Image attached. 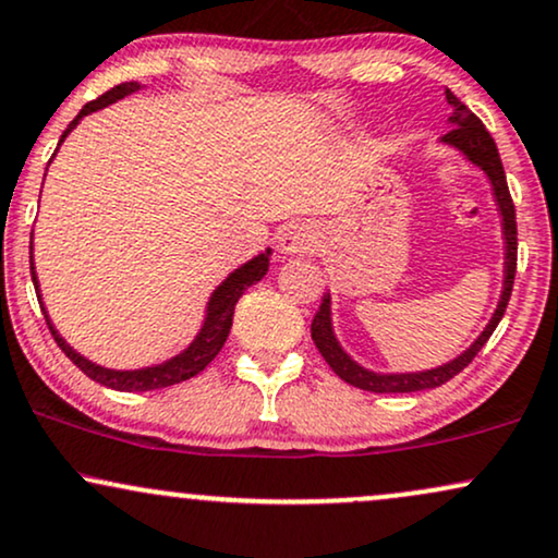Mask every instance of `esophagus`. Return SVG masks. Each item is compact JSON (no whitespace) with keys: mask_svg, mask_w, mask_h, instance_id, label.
I'll use <instances>...</instances> for the list:
<instances>
[{"mask_svg":"<svg viewBox=\"0 0 558 558\" xmlns=\"http://www.w3.org/2000/svg\"><path fill=\"white\" fill-rule=\"evenodd\" d=\"M278 246L283 254H306L314 250V233L304 223H288L280 228Z\"/></svg>","mask_w":558,"mask_h":558,"instance_id":"34e87169","label":"esophagus"}]
</instances>
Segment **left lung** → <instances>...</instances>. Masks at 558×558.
Here are the masks:
<instances>
[{
  "label": "left lung",
  "instance_id": "left-lung-1",
  "mask_svg": "<svg viewBox=\"0 0 558 558\" xmlns=\"http://www.w3.org/2000/svg\"><path fill=\"white\" fill-rule=\"evenodd\" d=\"M447 104L452 106V130H449L445 137V143L454 145L458 150L465 153L468 158L473 160L475 166H481L483 171L488 173L494 184V194H496V203H499L501 218H505V239H507V275H505V293H501L499 308H496L494 319L488 322V327L483 330V335L475 343L468 348L460 359H454L452 364H445L439 368H432V372H421V374H372L366 368H361L359 364H353L351 359L343 353V348L338 345L332 335V325H330V293L322 296V304L317 308L312 319V340L317 345V351L322 353V359L330 364V368L338 374L340 379L348 381V385L366 389V392H418V389H432V387H441L445 381H449L452 377L465 368L471 361L478 355V351L486 345V340L492 338V332L496 330L501 317H505L509 296H512V286H514V272H517V220H514V203H512V194H509L507 186V177H505V166H501L499 150H496L494 137L488 134L486 126L475 113L468 109L462 100L454 96V93L447 90Z\"/></svg>",
  "mask_w": 558,
  "mask_h": 558
}]
</instances>
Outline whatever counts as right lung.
I'll return each mask as SVG.
<instances>
[{
	"mask_svg": "<svg viewBox=\"0 0 558 558\" xmlns=\"http://www.w3.org/2000/svg\"><path fill=\"white\" fill-rule=\"evenodd\" d=\"M137 87H140L137 83H122V85L111 87V90H106L104 96H98L96 100H90V104H85L83 111H80L77 117L70 122V126L64 130L62 140L72 130H75V124L83 117H87V113L96 111V109H104V106L113 104V100L130 96V93L137 90ZM62 140H59V143H62ZM31 236H33V233H31ZM267 267H270V257H267V254H259V257L246 262L244 267H239L236 272L228 275L226 283L218 286V291L213 293L210 306H207L205 325H203V330H199L197 338H194V343L186 348L184 353H179L177 359L166 361V364H160V366L140 368V372H113V368H104V366L90 364V361L72 351V348L66 345L62 338H59V332L51 327L49 314H46V325H49L53 340H57V345L62 348L66 359H70L72 364H75L80 372L85 374V377L98 381V385L119 389V392H147V389L171 387V385H179V381H184V379L197 377V374L203 372L207 364H210L215 355L220 353V348H223L228 332H231L233 308H236V301L241 299V293H244L246 288L265 278ZM31 275H33V286H36V296H41V293H38L36 272H33V239H31ZM41 312H44V304H41Z\"/></svg>",
	"mask_w": 558,
	"mask_h": 558,
	"instance_id": "1",
	"label": "right lung"
}]
</instances>
